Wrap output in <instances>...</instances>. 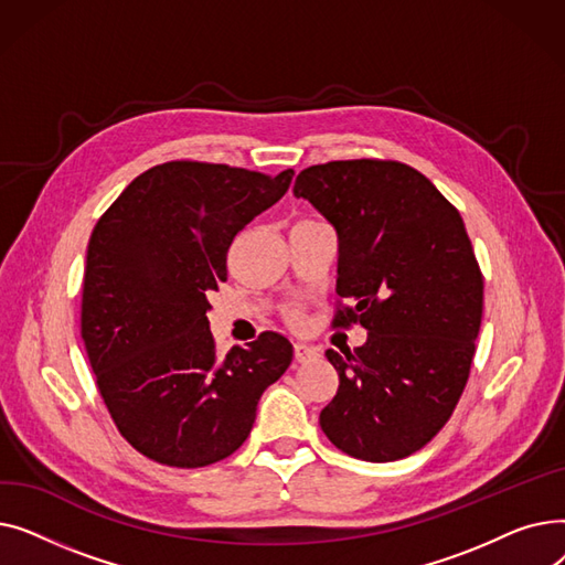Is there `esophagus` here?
<instances>
[{
    "mask_svg": "<svg viewBox=\"0 0 565 565\" xmlns=\"http://www.w3.org/2000/svg\"><path fill=\"white\" fill-rule=\"evenodd\" d=\"M292 352H295V362H300V364L311 362V360H316L318 354H320L318 348L307 345V343H295V345H292Z\"/></svg>",
    "mask_w": 565,
    "mask_h": 565,
    "instance_id": "obj_1",
    "label": "esophagus"
}]
</instances>
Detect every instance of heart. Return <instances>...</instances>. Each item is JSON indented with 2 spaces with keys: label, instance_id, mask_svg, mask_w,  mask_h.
I'll return each instance as SVG.
<instances>
[{
  "label": "heart",
  "instance_id": "heart-1",
  "mask_svg": "<svg viewBox=\"0 0 565 565\" xmlns=\"http://www.w3.org/2000/svg\"><path fill=\"white\" fill-rule=\"evenodd\" d=\"M286 320H288L290 324H302V311H300V307L286 309Z\"/></svg>",
  "mask_w": 565,
  "mask_h": 565
}]
</instances>
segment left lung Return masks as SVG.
<instances>
[{
    "instance_id": "8db88e82",
    "label": "left lung",
    "mask_w": 565,
    "mask_h": 565,
    "mask_svg": "<svg viewBox=\"0 0 565 565\" xmlns=\"http://www.w3.org/2000/svg\"><path fill=\"white\" fill-rule=\"evenodd\" d=\"M339 233L334 324H362V348L328 350L339 390L320 428L343 454L390 462L444 428L469 377L483 275L458 207L396 160H334L295 178Z\"/></svg>"
}]
</instances>
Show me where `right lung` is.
I'll list each match as a JSON object with an SVG mask.
<instances>
[{"instance_id": "right-lung-1", "label": "right lung", "mask_w": 565, "mask_h": 565, "mask_svg": "<svg viewBox=\"0 0 565 565\" xmlns=\"http://www.w3.org/2000/svg\"><path fill=\"white\" fill-rule=\"evenodd\" d=\"M292 173L171 160L139 173L98 220L82 339L111 422L141 456L183 469L228 458L288 369L292 345L277 332L217 354L205 295L226 281L235 235Z\"/></svg>"}]
</instances>
